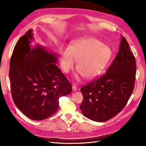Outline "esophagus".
<instances>
[{"label": "esophagus", "mask_w": 146, "mask_h": 146, "mask_svg": "<svg viewBox=\"0 0 146 146\" xmlns=\"http://www.w3.org/2000/svg\"><path fill=\"white\" fill-rule=\"evenodd\" d=\"M72 89H73V91H76V90H77V89H78V88H77V86L76 85H73L72 86Z\"/></svg>", "instance_id": "1"}]
</instances>
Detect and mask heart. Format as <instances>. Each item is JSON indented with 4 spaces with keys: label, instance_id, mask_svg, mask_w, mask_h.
I'll return each mask as SVG.
<instances>
[{
    "label": "heart",
    "instance_id": "heart-1",
    "mask_svg": "<svg viewBox=\"0 0 146 146\" xmlns=\"http://www.w3.org/2000/svg\"><path fill=\"white\" fill-rule=\"evenodd\" d=\"M60 55L65 72L72 70L78 61L79 73L85 78L91 79L103 71L111 58V50L99 40L87 36L76 40L70 48H62Z\"/></svg>",
    "mask_w": 146,
    "mask_h": 146
}]
</instances>
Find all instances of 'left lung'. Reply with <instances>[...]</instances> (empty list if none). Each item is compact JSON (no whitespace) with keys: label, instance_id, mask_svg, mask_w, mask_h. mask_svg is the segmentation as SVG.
<instances>
[{"label":"left lung","instance_id":"1","mask_svg":"<svg viewBox=\"0 0 146 146\" xmlns=\"http://www.w3.org/2000/svg\"><path fill=\"white\" fill-rule=\"evenodd\" d=\"M136 62L126 38L121 36L119 51L106 73L80 88L83 115L95 121H105L124 108L133 92Z\"/></svg>","mask_w":146,"mask_h":146}]
</instances>
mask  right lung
Segmentation results:
<instances>
[{
	"label": "right lung",
	"instance_id": "obj_1",
	"mask_svg": "<svg viewBox=\"0 0 146 146\" xmlns=\"http://www.w3.org/2000/svg\"><path fill=\"white\" fill-rule=\"evenodd\" d=\"M32 29L21 36L11 58L9 76L14 102L23 114L42 120L55 114L60 97L69 94L70 82L55 64L57 55L36 44Z\"/></svg>",
	"mask_w": 146,
	"mask_h": 146
}]
</instances>
